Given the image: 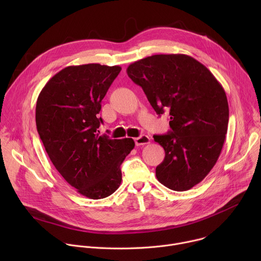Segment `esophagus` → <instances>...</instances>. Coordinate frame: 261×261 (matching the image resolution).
<instances>
[{"label":"esophagus","mask_w":261,"mask_h":261,"mask_svg":"<svg viewBox=\"0 0 261 261\" xmlns=\"http://www.w3.org/2000/svg\"><path fill=\"white\" fill-rule=\"evenodd\" d=\"M134 141H135V144H136V145H143V144L150 143L151 139H150V137H148L147 135H141V136H139V137L134 138Z\"/></svg>","instance_id":"esophagus-1"}]
</instances>
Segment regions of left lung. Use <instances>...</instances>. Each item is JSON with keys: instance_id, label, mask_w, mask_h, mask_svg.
I'll use <instances>...</instances> for the list:
<instances>
[{"instance_id": "1", "label": "left lung", "mask_w": 261, "mask_h": 261, "mask_svg": "<svg viewBox=\"0 0 261 261\" xmlns=\"http://www.w3.org/2000/svg\"><path fill=\"white\" fill-rule=\"evenodd\" d=\"M158 115L169 110L171 130L154 139L165 151L156 176L173 191L189 190L215 166L227 133L229 108L224 89L194 58L154 55L127 68Z\"/></svg>"}]
</instances>
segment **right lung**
I'll use <instances>...</instances> for the list:
<instances>
[{
    "instance_id": "add662e5",
    "label": "right lung",
    "mask_w": 261,
    "mask_h": 261,
    "mask_svg": "<svg viewBox=\"0 0 261 261\" xmlns=\"http://www.w3.org/2000/svg\"><path fill=\"white\" fill-rule=\"evenodd\" d=\"M120 66H68L44 86L36 104L37 131L53 164L82 195L101 199L121 185V164L134 148L132 138L99 135L101 101Z\"/></svg>"
}]
</instances>
